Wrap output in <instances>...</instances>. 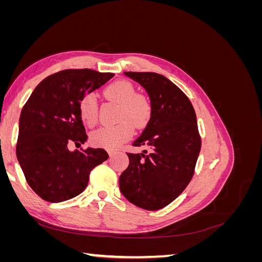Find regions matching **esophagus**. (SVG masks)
Returning a JSON list of instances; mask_svg holds the SVG:
<instances>
[{
    "instance_id": "34e87169",
    "label": "esophagus",
    "mask_w": 262,
    "mask_h": 262,
    "mask_svg": "<svg viewBox=\"0 0 262 262\" xmlns=\"http://www.w3.org/2000/svg\"><path fill=\"white\" fill-rule=\"evenodd\" d=\"M108 154H109L110 157H113L115 155V152H114V150H108Z\"/></svg>"
}]
</instances>
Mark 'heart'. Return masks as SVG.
Masks as SVG:
<instances>
[{
  "instance_id": "obj_1",
  "label": "heart",
  "mask_w": 262,
  "mask_h": 262,
  "mask_svg": "<svg viewBox=\"0 0 262 262\" xmlns=\"http://www.w3.org/2000/svg\"><path fill=\"white\" fill-rule=\"evenodd\" d=\"M106 97L120 105L116 126H104L92 133L91 142L94 146L107 149L118 148L132 138L133 130L143 129L152 117V104L144 95L137 94L136 87L128 81H117L107 86ZM82 121L90 128L98 121V105L94 94H86L78 104Z\"/></svg>"
}]
</instances>
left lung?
I'll use <instances>...</instances> for the list:
<instances>
[{"label": "left lung", "instance_id": "obj_1", "mask_svg": "<svg viewBox=\"0 0 262 262\" xmlns=\"http://www.w3.org/2000/svg\"><path fill=\"white\" fill-rule=\"evenodd\" d=\"M147 92L152 117L128 153L129 166L119 178L121 193L132 204L156 211L171 203L192 179L201 138L191 101L178 86L153 72H124Z\"/></svg>", "mask_w": 262, "mask_h": 262}]
</instances>
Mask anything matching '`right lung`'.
<instances>
[{
    "label": "right lung",
    "instance_id": "right-lung-1",
    "mask_svg": "<svg viewBox=\"0 0 262 262\" xmlns=\"http://www.w3.org/2000/svg\"><path fill=\"white\" fill-rule=\"evenodd\" d=\"M90 69H70L38 84L21 109L16 156L27 184L42 200L58 203L82 193L91 171L108 160L104 148L70 152L87 134L78 112L86 94L114 77Z\"/></svg>",
    "mask_w": 262,
    "mask_h": 262
}]
</instances>
